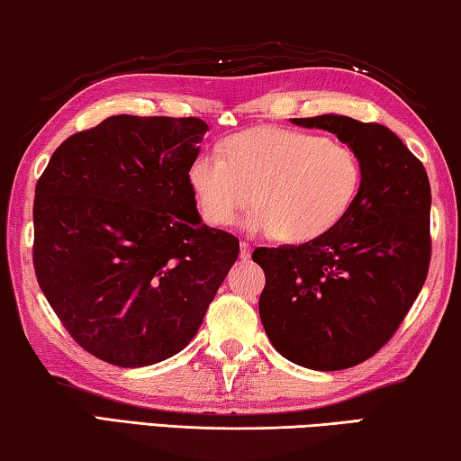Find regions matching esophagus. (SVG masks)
<instances>
[{
	"label": "esophagus",
	"mask_w": 461,
	"mask_h": 461,
	"mask_svg": "<svg viewBox=\"0 0 461 461\" xmlns=\"http://www.w3.org/2000/svg\"><path fill=\"white\" fill-rule=\"evenodd\" d=\"M249 256H252V246H249L248 241H241V244H240V258L248 260Z\"/></svg>",
	"instance_id": "esophagus-1"
}]
</instances>
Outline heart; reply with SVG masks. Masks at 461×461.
I'll list each match as a JSON object with an SVG mask.
<instances>
[{
	"label": "heart",
	"mask_w": 461,
	"mask_h": 461,
	"mask_svg": "<svg viewBox=\"0 0 461 461\" xmlns=\"http://www.w3.org/2000/svg\"><path fill=\"white\" fill-rule=\"evenodd\" d=\"M362 160L352 146L313 131L258 128L225 140L221 150L191 160L186 181L201 220L225 228L254 197L252 231L307 244L346 220L362 189Z\"/></svg>",
	"instance_id": "heart-1"
}]
</instances>
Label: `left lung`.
<instances>
[{
    "instance_id": "1",
    "label": "left lung",
    "mask_w": 461,
    "mask_h": 461,
    "mask_svg": "<svg viewBox=\"0 0 461 461\" xmlns=\"http://www.w3.org/2000/svg\"><path fill=\"white\" fill-rule=\"evenodd\" d=\"M327 130L362 160V189L338 228L301 246L256 248L267 286L260 319L286 360L343 370L386 346L425 285L431 262V186L423 162L376 122L294 118Z\"/></svg>"
}]
</instances>
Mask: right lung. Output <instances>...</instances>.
<instances>
[{"mask_svg":"<svg viewBox=\"0 0 461 461\" xmlns=\"http://www.w3.org/2000/svg\"><path fill=\"white\" fill-rule=\"evenodd\" d=\"M207 130L112 115L67 138L38 178V285L99 360L142 368L181 352L238 260V238L201 223L186 181Z\"/></svg>","mask_w":461,"mask_h":461,"instance_id":"1","label":"right lung"}]
</instances>
